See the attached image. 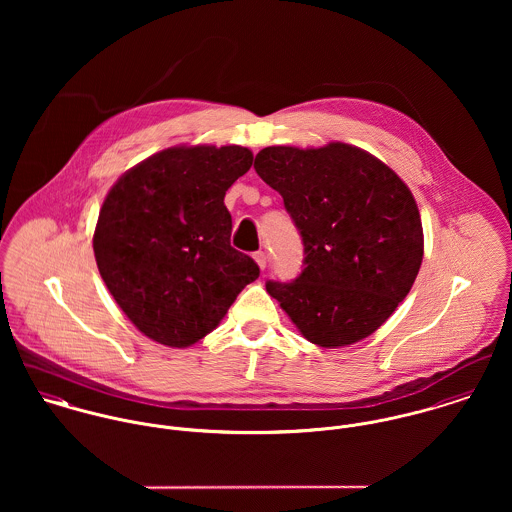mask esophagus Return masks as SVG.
<instances>
[{"mask_svg": "<svg viewBox=\"0 0 512 512\" xmlns=\"http://www.w3.org/2000/svg\"><path fill=\"white\" fill-rule=\"evenodd\" d=\"M254 260H256V264L260 266V270H264V268H266V264H268V254H266L264 250H260V252H256V254H254Z\"/></svg>", "mask_w": 512, "mask_h": 512, "instance_id": "34e87169", "label": "esophagus"}]
</instances>
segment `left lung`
Instances as JSON below:
<instances>
[{
	"mask_svg": "<svg viewBox=\"0 0 512 512\" xmlns=\"http://www.w3.org/2000/svg\"><path fill=\"white\" fill-rule=\"evenodd\" d=\"M256 173L276 189L303 242V270L270 280L301 335L325 349L372 335L408 295L424 258L418 205L406 183L359 147H264Z\"/></svg>",
	"mask_w": 512,
	"mask_h": 512,
	"instance_id": "8db88e82",
	"label": "left lung"
}]
</instances>
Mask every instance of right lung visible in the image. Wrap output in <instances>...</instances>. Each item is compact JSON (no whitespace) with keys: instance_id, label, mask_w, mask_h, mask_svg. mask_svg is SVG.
Returning <instances> with one entry per match:
<instances>
[{"instance_id":"1","label":"right lung","mask_w":512,"mask_h":512,"mask_svg":"<svg viewBox=\"0 0 512 512\" xmlns=\"http://www.w3.org/2000/svg\"><path fill=\"white\" fill-rule=\"evenodd\" d=\"M240 146L163 149L124 173L104 199L94 256L106 288L149 339L189 347L209 335L260 276L230 246L228 187L252 167Z\"/></svg>"}]
</instances>
